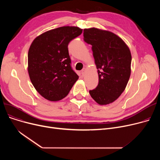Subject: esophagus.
Returning <instances> with one entry per match:
<instances>
[{
    "label": "esophagus",
    "instance_id": "esophagus-1",
    "mask_svg": "<svg viewBox=\"0 0 160 160\" xmlns=\"http://www.w3.org/2000/svg\"><path fill=\"white\" fill-rule=\"evenodd\" d=\"M86 69L83 68L82 71H81V74L82 76H84L86 74Z\"/></svg>",
    "mask_w": 160,
    "mask_h": 160
}]
</instances>
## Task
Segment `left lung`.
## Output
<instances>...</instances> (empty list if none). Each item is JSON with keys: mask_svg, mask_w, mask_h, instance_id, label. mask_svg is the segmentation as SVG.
<instances>
[{"mask_svg": "<svg viewBox=\"0 0 160 160\" xmlns=\"http://www.w3.org/2000/svg\"><path fill=\"white\" fill-rule=\"evenodd\" d=\"M83 38L92 45L98 75V84L89 94L100 105L112 103L122 93L130 77V48L120 37L105 30L85 28Z\"/></svg>", "mask_w": 160, "mask_h": 160, "instance_id": "1", "label": "left lung"}]
</instances>
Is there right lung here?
Here are the masks:
<instances>
[{"instance_id": "add662e5", "label": "right lung", "mask_w": 160, "mask_h": 160, "mask_svg": "<svg viewBox=\"0 0 160 160\" xmlns=\"http://www.w3.org/2000/svg\"><path fill=\"white\" fill-rule=\"evenodd\" d=\"M82 33L79 27L65 26L41 33L32 41L28 72L33 87L45 99L65 98L78 79L71 68L68 44Z\"/></svg>"}]
</instances>
